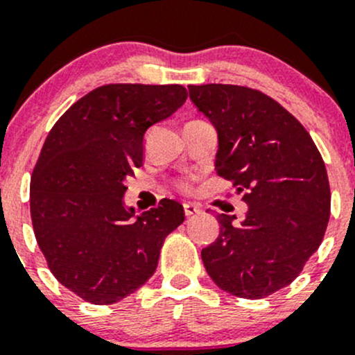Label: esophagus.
<instances>
[{
  "instance_id": "obj_1",
  "label": "esophagus",
  "mask_w": 355,
  "mask_h": 355,
  "mask_svg": "<svg viewBox=\"0 0 355 355\" xmlns=\"http://www.w3.org/2000/svg\"><path fill=\"white\" fill-rule=\"evenodd\" d=\"M184 211H185V215H187V216H192V215H196V213L201 211V206L194 205V202H185Z\"/></svg>"
}]
</instances>
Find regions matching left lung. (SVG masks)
I'll use <instances>...</instances> for the list:
<instances>
[{
  "mask_svg": "<svg viewBox=\"0 0 355 355\" xmlns=\"http://www.w3.org/2000/svg\"><path fill=\"white\" fill-rule=\"evenodd\" d=\"M189 97L216 130L215 170L248 205L239 223L216 215L218 237L201 251L206 272L236 297L272 295L324 237L331 208L324 161L300 121L261 92L213 83L191 85Z\"/></svg>",
  "mask_w": 355,
  "mask_h": 355,
  "instance_id": "obj_1",
  "label": "left lung"
}]
</instances>
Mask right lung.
Segmentation results:
<instances>
[{
	"label": "right lung",
	"instance_id": "add662e5",
	"mask_svg": "<svg viewBox=\"0 0 355 355\" xmlns=\"http://www.w3.org/2000/svg\"><path fill=\"white\" fill-rule=\"evenodd\" d=\"M185 101L182 85L98 86L44 140L31 178L34 234L51 274L86 302L111 305L144 286L185 220L173 199L139 215L125 202L146 132Z\"/></svg>",
	"mask_w": 355,
	"mask_h": 355
}]
</instances>
